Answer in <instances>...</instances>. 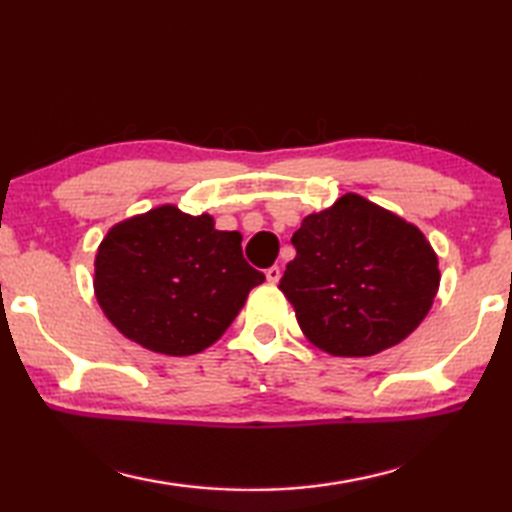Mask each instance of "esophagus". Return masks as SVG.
<instances>
[{"label": "esophagus", "mask_w": 512, "mask_h": 512, "mask_svg": "<svg viewBox=\"0 0 512 512\" xmlns=\"http://www.w3.org/2000/svg\"><path fill=\"white\" fill-rule=\"evenodd\" d=\"M265 276H267V281H270V283H279L281 281V267L279 265H272L270 270L265 272Z\"/></svg>", "instance_id": "1"}]
</instances>
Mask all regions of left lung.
I'll return each instance as SVG.
<instances>
[{
	"label": "left lung",
	"instance_id": "obj_1",
	"mask_svg": "<svg viewBox=\"0 0 512 512\" xmlns=\"http://www.w3.org/2000/svg\"><path fill=\"white\" fill-rule=\"evenodd\" d=\"M294 261L279 290L312 344L366 357L420 326L441 283L438 256L416 224L346 193L294 231Z\"/></svg>",
	"mask_w": 512,
	"mask_h": 512
}]
</instances>
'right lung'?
Segmentation results:
<instances>
[{
  "label": "right lung",
  "instance_id": "add662e5",
  "mask_svg": "<svg viewBox=\"0 0 512 512\" xmlns=\"http://www.w3.org/2000/svg\"><path fill=\"white\" fill-rule=\"evenodd\" d=\"M240 242L238 231L215 229L209 213L188 215L173 204L114 224L94 261L98 306L121 335L152 353H200L265 281Z\"/></svg>",
  "mask_w": 512,
  "mask_h": 512
}]
</instances>
